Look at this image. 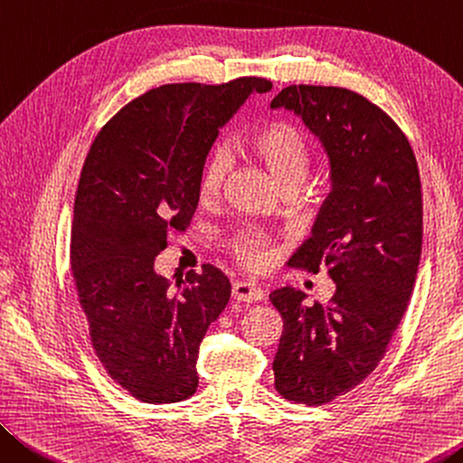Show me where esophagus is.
I'll list each match as a JSON object with an SVG mask.
<instances>
[{
	"instance_id": "esophagus-1",
	"label": "esophagus",
	"mask_w": 463,
	"mask_h": 463,
	"mask_svg": "<svg viewBox=\"0 0 463 463\" xmlns=\"http://www.w3.org/2000/svg\"><path fill=\"white\" fill-rule=\"evenodd\" d=\"M262 289L259 285L248 283V281H238L232 285V298L236 301H244V303H256L262 299Z\"/></svg>"
}]
</instances>
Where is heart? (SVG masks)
I'll return each instance as SVG.
<instances>
[{"instance_id":"b5f03b06","label":"heart","mask_w":463,"mask_h":463,"mask_svg":"<svg viewBox=\"0 0 463 463\" xmlns=\"http://www.w3.org/2000/svg\"><path fill=\"white\" fill-rule=\"evenodd\" d=\"M246 154L262 164L270 172V176L281 188L287 191H298L307 176L309 160H312V149H309L307 135L298 125L285 118H272L262 123L250 135L244 147ZM230 162L223 154H213L204 164L201 180H199V201L209 204L219 199L223 191ZM227 250L241 267L250 270H262L269 267L272 259L270 240L264 232L240 230L236 236L227 241Z\"/></svg>"}]
</instances>
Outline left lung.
Here are the masks:
<instances>
[{
	"instance_id": "obj_1",
	"label": "left lung",
	"mask_w": 463,
	"mask_h": 463,
	"mask_svg": "<svg viewBox=\"0 0 463 463\" xmlns=\"http://www.w3.org/2000/svg\"><path fill=\"white\" fill-rule=\"evenodd\" d=\"M270 109L299 115L330 162L332 191L289 264L328 270L335 295L306 306L289 287L270 293L283 317L275 388L322 406L365 382L411 301L422 248L419 165L402 128L353 90L287 86Z\"/></svg>"
}]
</instances>
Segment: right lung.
<instances>
[{
  "label": "right lung",
  "instance_id": "obj_1",
  "mask_svg": "<svg viewBox=\"0 0 463 463\" xmlns=\"http://www.w3.org/2000/svg\"><path fill=\"white\" fill-rule=\"evenodd\" d=\"M270 88L264 78L154 88L100 128L83 162L71 227L75 289L96 357L141 402H182L199 385V345L230 301V279L204 264L172 287L154 262L170 233L193 222L219 127Z\"/></svg>",
  "mask_w": 463,
  "mask_h": 463
}]
</instances>
